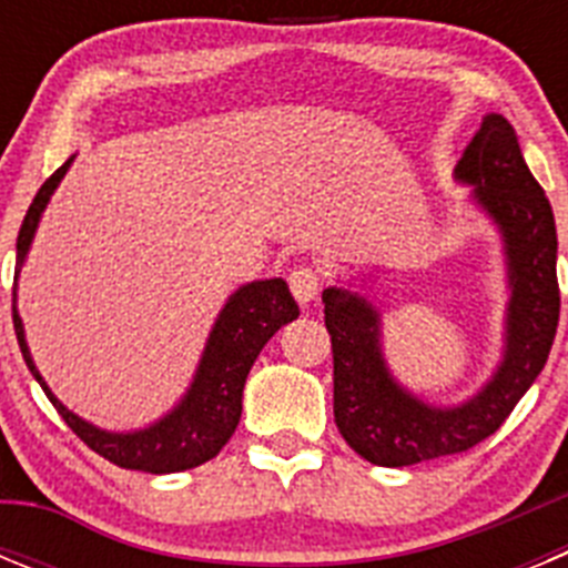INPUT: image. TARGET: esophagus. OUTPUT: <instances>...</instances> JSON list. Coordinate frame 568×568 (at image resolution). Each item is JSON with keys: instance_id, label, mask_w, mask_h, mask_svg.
I'll return each instance as SVG.
<instances>
[{"instance_id": "obj_1", "label": "esophagus", "mask_w": 568, "mask_h": 568, "mask_svg": "<svg viewBox=\"0 0 568 568\" xmlns=\"http://www.w3.org/2000/svg\"><path fill=\"white\" fill-rule=\"evenodd\" d=\"M290 290H293L301 307H307L310 301H315V295L321 293V275L313 267H295L290 273Z\"/></svg>"}]
</instances>
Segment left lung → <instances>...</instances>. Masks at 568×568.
<instances>
[{"mask_svg": "<svg viewBox=\"0 0 568 568\" xmlns=\"http://www.w3.org/2000/svg\"><path fill=\"white\" fill-rule=\"evenodd\" d=\"M455 179L500 230L509 273L504 358L458 406H433L398 384L381 349V313L344 287L324 290L333 341V413L338 433L375 466H413L466 453L509 418L549 358L558 333V230L544 187L520 153L515 128L489 113L460 155Z\"/></svg>", "mask_w": 568, "mask_h": 568, "instance_id": "left-lung-1", "label": "left lung"}]
</instances>
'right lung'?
Segmentation results:
<instances>
[{"label": "right lung", "mask_w": 568, "mask_h": 568, "mask_svg": "<svg viewBox=\"0 0 568 568\" xmlns=\"http://www.w3.org/2000/svg\"><path fill=\"white\" fill-rule=\"evenodd\" d=\"M73 159L77 155H70L68 162L50 175L48 182L39 187L33 204L28 207V215H24L17 239V278L24 258H28L30 241L37 235L39 219H42L50 195L59 187ZM295 318H298V304L290 295L284 278L250 281V284L239 287L227 298L219 318H215L213 333H210L207 346H204V355L199 361V369H195L187 395L164 418L150 424L148 429L108 433V429H99V426L79 418L77 413H70L68 406L50 393V386L44 384L37 364L30 358L22 318L17 313V284H13V329H17L19 349H22L24 364L33 373V378L39 381L50 404L57 406V413L62 415L64 424L93 453L108 458L110 464L122 466V469H139L150 471V475L193 469V466H202L204 460L222 453V446L227 444L230 435L239 426L241 395H244V381L250 375V366L255 364L264 344L284 324Z\"/></svg>", "instance_id": "1"}]
</instances>
